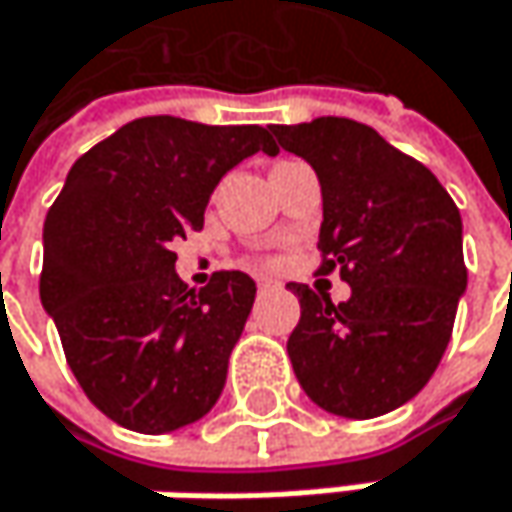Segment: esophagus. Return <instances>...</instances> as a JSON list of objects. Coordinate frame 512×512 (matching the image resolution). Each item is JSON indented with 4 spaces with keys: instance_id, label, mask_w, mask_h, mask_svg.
<instances>
[{
    "instance_id": "obj_1",
    "label": "esophagus",
    "mask_w": 512,
    "mask_h": 512,
    "mask_svg": "<svg viewBox=\"0 0 512 512\" xmlns=\"http://www.w3.org/2000/svg\"><path fill=\"white\" fill-rule=\"evenodd\" d=\"M280 283H277V280H259V291H262V294H271V291H280Z\"/></svg>"
}]
</instances>
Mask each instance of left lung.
Listing matches in <instances>:
<instances>
[{
  "label": "left lung",
  "instance_id": "8db88e82",
  "mask_svg": "<svg viewBox=\"0 0 512 512\" xmlns=\"http://www.w3.org/2000/svg\"><path fill=\"white\" fill-rule=\"evenodd\" d=\"M277 150L321 182V274L339 268L345 303L288 283L300 321L288 359L327 413L374 418L416 398L448 348L466 291L460 209L421 164L348 117L271 126Z\"/></svg>",
  "mask_w": 512,
  "mask_h": 512
}]
</instances>
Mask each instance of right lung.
Returning <instances> with one entry per match:
<instances>
[{
	"mask_svg": "<svg viewBox=\"0 0 512 512\" xmlns=\"http://www.w3.org/2000/svg\"><path fill=\"white\" fill-rule=\"evenodd\" d=\"M259 150L277 153L262 126L159 114L70 167L43 224L40 303L79 386L111 421L170 433L218 404L256 283L218 271L194 291L170 244L203 226L226 170Z\"/></svg>",
	"mask_w": 512,
	"mask_h": 512,
	"instance_id": "right-lung-1",
	"label": "right lung"
}]
</instances>
